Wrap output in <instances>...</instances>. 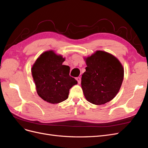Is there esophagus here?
<instances>
[{"mask_svg":"<svg viewBox=\"0 0 148 148\" xmlns=\"http://www.w3.org/2000/svg\"><path fill=\"white\" fill-rule=\"evenodd\" d=\"M77 80L78 84L81 83V78H80V77H77Z\"/></svg>","mask_w":148,"mask_h":148,"instance_id":"34e87169","label":"esophagus"}]
</instances>
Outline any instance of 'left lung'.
Instances as JSON below:
<instances>
[{
  "label": "left lung",
  "instance_id": "1",
  "mask_svg": "<svg viewBox=\"0 0 148 148\" xmlns=\"http://www.w3.org/2000/svg\"><path fill=\"white\" fill-rule=\"evenodd\" d=\"M86 62L81 84L87 101L102 105L113 99L123 79L124 70L120 62L112 55L101 51L86 58Z\"/></svg>",
  "mask_w": 148,
  "mask_h": 148
}]
</instances>
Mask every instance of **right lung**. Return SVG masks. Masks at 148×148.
<instances>
[{"instance_id": "1", "label": "right lung", "mask_w": 148, "mask_h": 148, "mask_svg": "<svg viewBox=\"0 0 148 148\" xmlns=\"http://www.w3.org/2000/svg\"><path fill=\"white\" fill-rule=\"evenodd\" d=\"M64 60L53 51H47L38 57L31 70L38 95L52 104L66 100L70 89L77 84L69 75L70 67L62 64Z\"/></svg>"}]
</instances>
